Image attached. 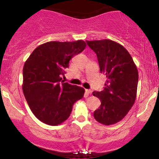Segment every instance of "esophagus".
<instances>
[{
  "instance_id": "esophagus-1",
  "label": "esophagus",
  "mask_w": 159,
  "mask_h": 159,
  "mask_svg": "<svg viewBox=\"0 0 159 159\" xmlns=\"http://www.w3.org/2000/svg\"><path fill=\"white\" fill-rule=\"evenodd\" d=\"M85 93L87 95L91 94V93H92V91H91L90 90H85Z\"/></svg>"
}]
</instances>
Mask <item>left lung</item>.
Wrapping results in <instances>:
<instances>
[{
    "label": "left lung",
    "instance_id": "obj_1",
    "mask_svg": "<svg viewBox=\"0 0 159 159\" xmlns=\"http://www.w3.org/2000/svg\"><path fill=\"white\" fill-rule=\"evenodd\" d=\"M96 54L101 73L107 81L102 91L93 93L101 100L94 118L105 125L122 120L136 99L138 72L132 56L122 45L110 39L86 41Z\"/></svg>",
    "mask_w": 159,
    "mask_h": 159
}]
</instances>
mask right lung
Returning <instances> with one entry per match:
<instances>
[{
    "instance_id": "add662e5",
    "label": "right lung",
    "mask_w": 159,
    "mask_h": 159,
    "mask_svg": "<svg viewBox=\"0 0 159 159\" xmlns=\"http://www.w3.org/2000/svg\"><path fill=\"white\" fill-rule=\"evenodd\" d=\"M83 40L48 42L34 49L23 67L22 90L33 114L40 121L57 125L70 116L84 89L62 81L69 61L84 50Z\"/></svg>"
}]
</instances>
